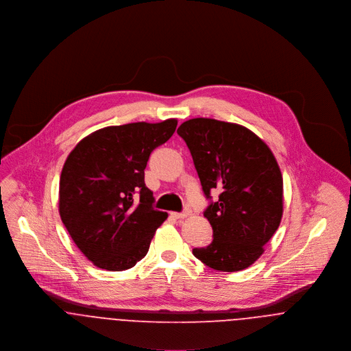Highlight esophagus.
I'll use <instances>...</instances> for the list:
<instances>
[{"instance_id": "1", "label": "esophagus", "mask_w": 351, "mask_h": 351, "mask_svg": "<svg viewBox=\"0 0 351 351\" xmlns=\"http://www.w3.org/2000/svg\"><path fill=\"white\" fill-rule=\"evenodd\" d=\"M189 213H191L189 210H184V212H171L170 215H171L174 219H184V217H186Z\"/></svg>"}]
</instances>
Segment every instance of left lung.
<instances>
[{
    "mask_svg": "<svg viewBox=\"0 0 351 351\" xmlns=\"http://www.w3.org/2000/svg\"><path fill=\"white\" fill-rule=\"evenodd\" d=\"M177 134L192 154L213 239L193 255L213 270L252 265L282 217V176L270 149L250 130L215 119H192ZM219 191L218 200L210 193Z\"/></svg>",
    "mask_w": 351,
    "mask_h": 351,
    "instance_id": "left-lung-1",
    "label": "left lung"
}]
</instances>
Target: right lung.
<instances>
[{
	"label": "right lung",
	"instance_id": "add662e5",
	"mask_svg": "<svg viewBox=\"0 0 351 351\" xmlns=\"http://www.w3.org/2000/svg\"><path fill=\"white\" fill-rule=\"evenodd\" d=\"M177 120L106 127L67 156L59 213L71 239L97 267L121 271L146 256L167 213L154 208L145 184L150 154L174 134Z\"/></svg>",
	"mask_w": 351,
	"mask_h": 351
}]
</instances>
